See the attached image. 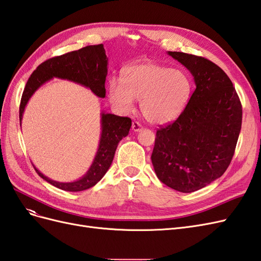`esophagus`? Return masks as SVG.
Instances as JSON below:
<instances>
[{"label":"esophagus","instance_id":"1","mask_svg":"<svg viewBox=\"0 0 261 261\" xmlns=\"http://www.w3.org/2000/svg\"><path fill=\"white\" fill-rule=\"evenodd\" d=\"M132 128L134 132H140L141 129H143V126H141V124L139 122H133Z\"/></svg>","mask_w":261,"mask_h":261}]
</instances>
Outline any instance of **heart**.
Returning a JSON list of instances; mask_svg holds the SVG:
<instances>
[{
	"label": "heart",
	"mask_w": 261,
	"mask_h": 261,
	"mask_svg": "<svg viewBox=\"0 0 261 261\" xmlns=\"http://www.w3.org/2000/svg\"><path fill=\"white\" fill-rule=\"evenodd\" d=\"M122 81L112 78L108 85L109 98L123 112H129L135 99L140 110L152 124L171 122L183 112L193 91L192 78L183 69L155 63L126 67Z\"/></svg>",
	"instance_id": "b5f03b06"
}]
</instances>
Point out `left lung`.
Instances as JSON below:
<instances>
[{
    "mask_svg": "<svg viewBox=\"0 0 261 261\" xmlns=\"http://www.w3.org/2000/svg\"><path fill=\"white\" fill-rule=\"evenodd\" d=\"M168 54L194 77L196 89L177 120L156 130L151 161L163 184L193 193L222 176L242 127V105L215 63L183 52Z\"/></svg>",
    "mask_w": 261,
    "mask_h": 261,
    "instance_id": "1",
    "label": "left lung"
}]
</instances>
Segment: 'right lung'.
Returning <instances> with one entry per match:
<instances>
[{
  "mask_svg": "<svg viewBox=\"0 0 261 261\" xmlns=\"http://www.w3.org/2000/svg\"><path fill=\"white\" fill-rule=\"evenodd\" d=\"M108 75V58L103 44L88 45L85 48L46 60L31 74L23 89L20 107L19 122L31 96L37 89L52 78L67 80L89 88L96 96L106 97V77ZM132 126L129 117L117 116L111 113H101V136L98 151L89 170L80 179L68 183L53 180L43 175L36 167L35 170L51 185L67 192H82L96 185L105 176L111 165L115 150L120 141L128 135Z\"/></svg>",
  "mask_w": 261,
  "mask_h": 261,
  "instance_id": "obj_1",
  "label": "right lung"
}]
</instances>
